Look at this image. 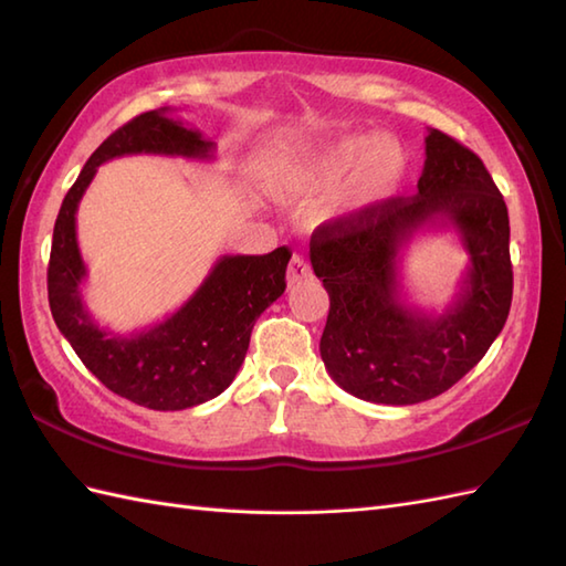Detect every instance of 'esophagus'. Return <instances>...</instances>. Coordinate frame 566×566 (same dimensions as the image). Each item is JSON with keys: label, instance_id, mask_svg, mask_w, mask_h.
Wrapping results in <instances>:
<instances>
[{"label": "esophagus", "instance_id": "1", "mask_svg": "<svg viewBox=\"0 0 566 566\" xmlns=\"http://www.w3.org/2000/svg\"><path fill=\"white\" fill-rule=\"evenodd\" d=\"M308 276H311V268H308L306 258L304 255H294L292 262H290V268H286V282H290V286H294L298 282L308 280Z\"/></svg>", "mask_w": 566, "mask_h": 566}]
</instances>
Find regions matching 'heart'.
<instances>
[{
  "label": "heart",
  "mask_w": 566,
  "mask_h": 566,
  "mask_svg": "<svg viewBox=\"0 0 566 566\" xmlns=\"http://www.w3.org/2000/svg\"><path fill=\"white\" fill-rule=\"evenodd\" d=\"M408 175V153L391 136L365 130L331 138L298 155L272 179L280 197L311 199L343 189V203L350 211L379 207L401 189Z\"/></svg>",
  "instance_id": "obj_1"
}]
</instances>
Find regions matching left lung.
I'll return each instance as SVG.
<instances>
[{
  "label": "left lung",
  "instance_id": "8db88e82",
  "mask_svg": "<svg viewBox=\"0 0 566 566\" xmlns=\"http://www.w3.org/2000/svg\"><path fill=\"white\" fill-rule=\"evenodd\" d=\"M428 227H454L470 264L442 312L408 305L400 250ZM509 209L484 163L438 128L411 197H391L318 226L311 268L331 296L321 357L333 381L371 403L411 406L476 367L509 318L513 268Z\"/></svg>",
  "mask_w": 566,
  "mask_h": 566
}]
</instances>
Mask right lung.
<instances>
[{"label":"right lung","mask_w":566,"mask_h":566,"mask_svg":"<svg viewBox=\"0 0 566 566\" xmlns=\"http://www.w3.org/2000/svg\"><path fill=\"white\" fill-rule=\"evenodd\" d=\"M213 143L170 109L136 116L106 138L82 167L55 219L48 302L57 331L106 389L153 411H182L219 396L243 365L260 314L286 290L292 250L223 255L172 316L134 333H112L92 318L80 286L87 276L77 245V207L99 165L124 155L211 160Z\"/></svg>","instance_id":"add662e5"}]
</instances>
